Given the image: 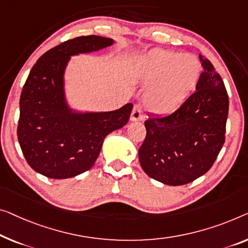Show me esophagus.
Returning a JSON list of instances; mask_svg holds the SVG:
<instances>
[{
	"label": "esophagus",
	"instance_id": "esophagus-1",
	"mask_svg": "<svg viewBox=\"0 0 248 248\" xmlns=\"http://www.w3.org/2000/svg\"><path fill=\"white\" fill-rule=\"evenodd\" d=\"M142 118H143V113H142L141 108H140L139 106H135L134 110H132V112H131L130 120L131 121H140V120H142Z\"/></svg>",
	"mask_w": 248,
	"mask_h": 248
}]
</instances>
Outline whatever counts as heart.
Wrapping results in <instances>:
<instances>
[{"mask_svg":"<svg viewBox=\"0 0 248 248\" xmlns=\"http://www.w3.org/2000/svg\"><path fill=\"white\" fill-rule=\"evenodd\" d=\"M132 78L149 86L145 94L147 108L155 113L175 111L190 97L202 75V64L193 54L156 49L140 59Z\"/></svg>","mask_w":248,"mask_h":248,"instance_id":"b5f03b06","label":"heart"}]
</instances>
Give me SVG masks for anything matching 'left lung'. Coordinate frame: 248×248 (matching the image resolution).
Here are the masks:
<instances>
[{
    "label": "left lung",
    "mask_w": 248,
    "mask_h": 248,
    "mask_svg": "<svg viewBox=\"0 0 248 248\" xmlns=\"http://www.w3.org/2000/svg\"><path fill=\"white\" fill-rule=\"evenodd\" d=\"M196 92L176 111L145 121L139 161L148 176L169 186L194 182L212 168L225 142L228 94L208 59Z\"/></svg>",
    "instance_id": "1"
}]
</instances>
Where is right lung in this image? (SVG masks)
Masks as SVG:
<instances>
[{
    "label": "right lung",
    "instance_id": "obj_1",
    "mask_svg": "<svg viewBox=\"0 0 248 248\" xmlns=\"http://www.w3.org/2000/svg\"><path fill=\"white\" fill-rule=\"evenodd\" d=\"M99 35L68 40L44 53L33 65L20 98L17 139L25 160L36 172L65 179L90 169L103 140L128 123L134 105L113 111H79L65 95L64 73L73 55L112 46Z\"/></svg>",
    "mask_w": 248,
    "mask_h": 248
}]
</instances>
